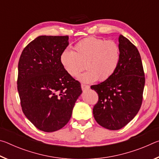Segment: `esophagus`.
Returning a JSON list of instances; mask_svg holds the SVG:
<instances>
[{"label":"esophagus","instance_id":"obj_1","mask_svg":"<svg viewBox=\"0 0 159 159\" xmlns=\"http://www.w3.org/2000/svg\"><path fill=\"white\" fill-rule=\"evenodd\" d=\"M81 88L83 90H88L90 88V86L89 85H84V84H81Z\"/></svg>","mask_w":159,"mask_h":159}]
</instances>
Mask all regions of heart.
<instances>
[{
	"instance_id": "b5f03b06",
	"label": "heart",
	"mask_w": 159,
	"mask_h": 159,
	"mask_svg": "<svg viewBox=\"0 0 159 159\" xmlns=\"http://www.w3.org/2000/svg\"><path fill=\"white\" fill-rule=\"evenodd\" d=\"M75 52L64 50L60 61L69 76L76 77L84 69L87 71L78 77L83 83L104 81L114 73L120 57L119 45L114 41L95 37L83 39L75 45Z\"/></svg>"
}]
</instances>
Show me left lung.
Instances as JSON below:
<instances>
[{
	"mask_svg": "<svg viewBox=\"0 0 159 159\" xmlns=\"http://www.w3.org/2000/svg\"><path fill=\"white\" fill-rule=\"evenodd\" d=\"M120 57L116 69L108 79L91 86L99 100L93 110L99 125L119 130L131 121L140 109L145 83L139 52L127 38H118Z\"/></svg>",
	"mask_w": 159,
	"mask_h": 159,
	"instance_id": "8db88e82",
	"label": "left lung"
}]
</instances>
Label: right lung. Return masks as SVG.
I'll list each match as a JSON object with an SVG mask.
<instances>
[{"label":"right lung","instance_id":"add662e5","mask_svg":"<svg viewBox=\"0 0 159 159\" xmlns=\"http://www.w3.org/2000/svg\"><path fill=\"white\" fill-rule=\"evenodd\" d=\"M68 45V36H38L26 45L19 60L17 90L23 113L47 133L69 122L82 93L80 83L61 64V55Z\"/></svg>","mask_w":159,"mask_h":159}]
</instances>
